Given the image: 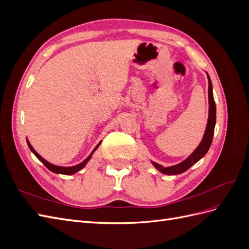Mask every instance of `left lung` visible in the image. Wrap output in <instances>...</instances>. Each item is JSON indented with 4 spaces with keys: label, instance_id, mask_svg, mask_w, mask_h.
Returning <instances> with one entry per match:
<instances>
[{
    "label": "left lung",
    "instance_id": "1",
    "mask_svg": "<svg viewBox=\"0 0 249 249\" xmlns=\"http://www.w3.org/2000/svg\"><path fill=\"white\" fill-rule=\"evenodd\" d=\"M208 74V73H207ZM208 81H209V88H208V93H209V118H208V124L206 127L205 135H203V138L197 148L194 150V152L187 158L186 160L180 162L179 164L173 165L170 167H163L162 165L158 164L156 162H152L154 166L159 170L160 172L164 173V175H169V176H175L179 175V173H183L186 170L189 169L192 165H194L196 162H198L202 157L208 153V150L212 144L213 140V135H214V129L216 124V105L213 96V87H212V82L208 74Z\"/></svg>",
    "mask_w": 249,
    "mask_h": 249
}]
</instances>
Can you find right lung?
<instances>
[{"instance_id": "add662e5", "label": "right lung", "mask_w": 249, "mask_h": 249, "mask_svg": "<svg viewBox=\"0 0 249 249\" xmlns=\"http://www.w3.org/2000/svg\"><path fill=\"white\" fill-rule=\"evenodd\" d=\"M101 142H102V141H101ZM101 142L94 147V149L92 150V153L90 154V155L86 158V159H85L84 161H83V162H81L80 164L74 165V166H71V167H62V166H57V165H54V164H52V163L48 162L47 160H44L40 155H38V154L36 153V150L32 147V145L30 144V142L27 140L29 148L31 149V152H32L37 158H38V160H40V161L44 164V166H46L49 170H51V171H53V172H55V173H61V175H73V173H76V172H78L79 170H81L82 168H84V167L86 166V164L88 163V161H89L90 159H91L92 154L95 152L96 148L99 147V145L101 144Z\"/></svg>"}]
</instances>
